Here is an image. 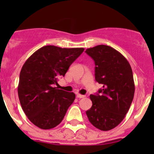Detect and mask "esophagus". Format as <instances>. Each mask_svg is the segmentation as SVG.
<instances>
[{
  "instance_id": "1",
  "label": "esophagus",
  "mask_w": 154,
  "mask_h": 154,
  "mask_svg": "<svg viewBox=\"0 0 154 154\" xmlns=\"http://www.w3.org/2000/svg\"><path fill=\"white\" fill-rule=\"evenodd\" d=\"M77 97L78 98H79V99H82V98H84L85 97V96H84V95H81V94H77Z\"/></svg>"
}]
</instances>
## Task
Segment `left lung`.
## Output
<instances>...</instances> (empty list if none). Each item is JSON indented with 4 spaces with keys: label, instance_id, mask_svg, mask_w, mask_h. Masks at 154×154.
<instances>
[{
    "label": "left lung",
    "instance_id": "8db88e82",
    "mask_svg": "<svg viewBox=\"0 0 154 154\" xmlns=\"http://www.w3.org/2000/svg\"><path fill=\"white\" fill-rule=\"evenodd\" d=\"M95 62V79L103 85L90 95L92 106L86 111L89 122L103 131L117 126L124 119L134 96L135 85L130 63L120 52L108 45L87 48Z\"/></svg>",
    "mask_w": 154,
    "mask_h": 154
}]
</instances>
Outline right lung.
I'll use <instances>...</instances> for the list:
<instances>
[{
  "label": "right lung",
  "instance_id": "add662e5",
  "mask_svg": "<svg viewBox=\"0 0 154 154\" xmlns=\"http://www.w3.org/2000/svg\"><path fill=\"white\" fill-rule=\"evenodd\" d=\"M83 48L46 45L34 52L20 72L17 92L23 111L31 123L49 130L61 123L75 99L73 92L57 89L58 79L83 52Z\"/></svg>",
  "mask_w": 154,
  "mask_h": 154
}]
</instances>
